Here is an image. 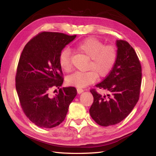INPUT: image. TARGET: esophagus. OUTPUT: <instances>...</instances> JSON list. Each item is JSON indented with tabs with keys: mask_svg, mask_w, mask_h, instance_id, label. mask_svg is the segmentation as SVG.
<instances>
[{
	"mask_svg": "<svg viewBox=\"0 0 156 156\" xmlns=\"http://www.w3.org/2000/svg\"><path fill=\"white\" fill-rule=\"evenodd\" d=\"M77 92H78V94H81V93H82V92H84V90H83V89H82V88H77Z\"/></svg>",
	"mask_w": 156,
	"mask_h": 156,
	"instance_id": "34e87169",
	"label": "esophagus"
}]
</instances>
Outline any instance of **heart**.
Here are the masks:
<instances>
[{
    "mask_svg": "<svg viewBox=\"0 0 156 156\" xmlns=\"http://www.w3.org/2000/svg\"><path fill=\"white\" fill-rule=\"evenodd\" d=\"M76 49L90 59L87 72H76L66 78L67 84L78 88L85 87L98 77L108 74L115 64L117 57V49L114 45L105 44L98 39L90 37L84 39L76 45ZM59 64L62 69L69 71L71 68V52L64 49L59 55Z\"/></svg>",
    "mask_w": 156,
    "mask_h": 156,
    "instance_id": "1",
    "label": "heart"
}]
</instances>
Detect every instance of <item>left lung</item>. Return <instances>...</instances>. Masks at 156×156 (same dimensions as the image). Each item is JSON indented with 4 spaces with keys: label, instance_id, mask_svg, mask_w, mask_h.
<instances>
[{
    "label": "left lung",
    "instance_id": "8db88e82",
    "mask_svg": "<svg viewBox=\"0 0 156 156\" xmlns=\"http://www.w3.org/2000/svg\"><path fill=\"white\" fill-rule=\"evenodd\" d=\"M117 57L109 74L96 87L105 90L101 94L90 90L94 101L90 115L104 127L119 123L127 117L137 104L141 84V66L134 49L128 42L116 41Z\"/></svg>",
    "mask_w": 156,
    "mask_h": 156
}]
</instances>
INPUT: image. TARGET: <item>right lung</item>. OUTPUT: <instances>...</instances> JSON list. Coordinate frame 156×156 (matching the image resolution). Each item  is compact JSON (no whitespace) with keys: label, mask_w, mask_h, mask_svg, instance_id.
Segmentation results:
<instances>
[{"label":"right lung","mask_w":156,"mask_h":156,"mask_svg":"<svg viewBox=\"0 0 156 156\" xmlns=\"http://www.w3.org/2000/svg\"><path fill=\"white\" fill-rule=\"evenodd\" d=\"M76 37L42 32L29 41L21 53L16 90L25 114L39 127L53 128L62 122L77 94L72 87L60 88L55 96L50 94L51 88H59L64 82L59 55Z\"/></svg>","instance_id":"add662e5"}]
</instances>
